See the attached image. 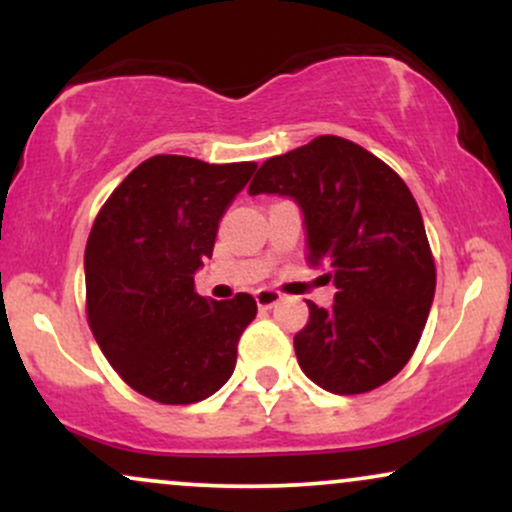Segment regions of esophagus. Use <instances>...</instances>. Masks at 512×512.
<instances>
[{
	"label": "esophagus",
	"mask_w": 512,
	"mask_h": 512,
	"mask_svg": "<svg viewBox=\"0 0 512 512\" xmlns=\"http://www.w3.org/2000/svg\"><path fill=\"white\" fill-rule=\"evenodd\" d=\"M281 298H284V296H281V291H274V289H260L255 293L257 305H260V308H264V310L274 308V305L279 303Z\"/></svg>",
	"instance_id": "esophagus-1"
}]
</instances>
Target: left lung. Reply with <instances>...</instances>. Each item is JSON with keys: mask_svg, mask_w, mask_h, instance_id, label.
I'll use <instances>...</instances> for the list:
<instances>
[{"mask_svg": "<svg viewBox=\"0 0 512 512\" xmlns=\"http://www.w3.org/2000/svg\"><path fill=\"white\" fill-rule=\"evenodd\" d=\"M248 192L301 207L308 262H325L337 286L330 310L308 301V325L293 337L303 373L334 395L395 378L436 293L424 219L404 180L363 146L325 134L264 161Z\"/></svg>", "mask_w": 512, "mask_h": 512, "instance_id": "obj_1", "label": "left lung"}]
</instances>
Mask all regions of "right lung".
<instances>
[{
    "instance_id": "obj_1",
    "label": "right lung",
    "mask_w": 512,
    "mask_h": 512,
    "mask_svg": "<svg viewBox=\"0 0 512 512\" xmlns=\"http://www.w3.org/2000/svg\"><path fill=\"white\" fill-rule=\"evenodd\" d=\"M255 168L151 156L98 211L84 255L88 327L139 395L202 402L233 375L257 303L250 293L207 301L195 291V272Z\"/></svg>"
}]
</instances>
